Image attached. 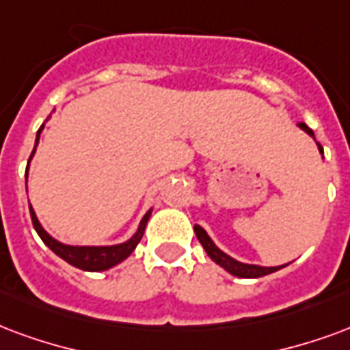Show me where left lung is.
I'll use <instances>...</instances> for the list:
<instances>
[{
  "label": "left lung",
  "mask_w": 350,
  "mask_h": 350,
  "mask_svg": "<svg viewBox=\"0 0 350 350\" xmlns=\"http://www.w3.org/2000/svg\"><path fill=\"white\" fill-rule=\"evenodd\" d=\"M297 126H299L302 131H306L312 139H315L313 131L308 128L306 124L299 122ZM317 148H319V152L323 154V148H321L319 142H317ZM195 234L196 237H198V241H200L202 247H204V250H206V254H208L217 265H221L224 271H228L230 274H234V276H239V278H260V276L271 274L274 273V271H280V269H284L287 265L286 263V265H278V267H261V265H252V263H243V261H237L235 258H232V256H228L226 252H222L221 248L215 245L213 239L209 237L208 232L202 226H198V224H195Z\"/></svg>",
  "instance_id": "obj_1"
}]
</instances>
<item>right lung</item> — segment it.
<instances>
[{"mask_svg": "<svg viewBox=\"0 0 350 350\" xmlns=\"http://www.w3.org/2000/svg\"><path fill=\"white\" fill-rule=\"evenodd\" d=\"M44 124L40 126V129L37 131V139H35V148L31 152L29 163L33 159V155L37 152L38 141H40V133H42ZM27 163V167H29ZM25 187H27V172H25ZM29 213H31V221H33V226L37 230V234L40 235V239L44 241V245L53 250L59 258H63L66 263L74 265V267L81 269V271H89V273H100V271H107V269L115 267L118 263H122L126 258L131 256V252L135 250V247L139 245V241L142 239L144 235V230H146V224L150 221V215H152V209H148L144 217L139 222V228L137 232L128 241L124 243H118V245H102V247H90V245H66V243H61L57 241L55 237H51L46 230L42 228L40 221L37 219V213L35 209L31 208L29 204Z\"/></svg>", "mask_w": 350, "mask_h": 350, "instance_id": "obj_1", "label": "right lung"}]
</instances>
